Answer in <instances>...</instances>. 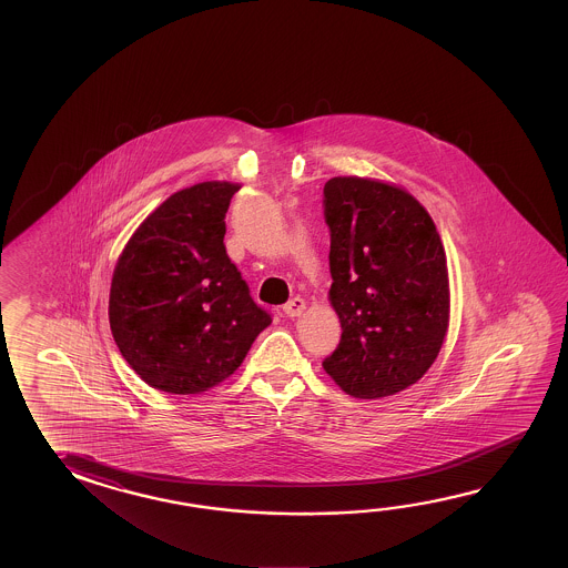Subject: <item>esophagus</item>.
I'll return each instance as SVG.
<instances>
[{
    "instance_id": "esophagus-1",
    "label": "esophagus",
    "mask_w": 568,
    "mask_h": 568,
    "mask_svg": "<svg viewBox=\"0 0 568 568\" xmlns=\"http://www.w3.org/2000/svg\"><path fill=\"white\" fill-rule=\"evenodd\" d=\"M305 310H307V303L302 297H295V300H291L290 303L283 305V312L287 317H302Z\"/></svg>"
}]
</instances>
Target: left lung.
I'll return each mask as SVG.
<instances>
[{
    "mask_svg": "<svg viewBox=\"0 0 568 568\" xmlns=\"http://www.w3.org/2000/svg\"><path fill=\"white\" fill-rule=\"evenodd\" d=\"M329 303L342 339L324 371L376 400L418 383L449 329L447 255L427 209L403 185L337 175L324 187Z\"/></svg>",
    "mask_w": 568,
    "mask_h": 568,
    "instance_id": "obj_1",
    "label": "left lung"
}]
</instances>
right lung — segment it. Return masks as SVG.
<instances>
[{"label": "right lung", "instance_id": "obj_1", "mask_svg": "<svg viewBox=\"0 0 568 568\" xmlns=\"http://www.w3.org/2000/svg\"><path fill=\"white\" fill-rule=\"evenodd\" d=\"M239 190L241 184L212 180L175 192L116 258L111 332L121 356L155 390L214 388L271 324L224 246L226 210Z\"/></svg>", "mask_w": 568, "mask_h": 568}]
</instances>
